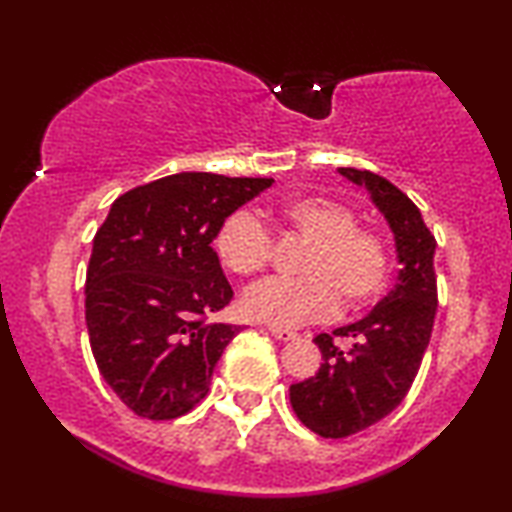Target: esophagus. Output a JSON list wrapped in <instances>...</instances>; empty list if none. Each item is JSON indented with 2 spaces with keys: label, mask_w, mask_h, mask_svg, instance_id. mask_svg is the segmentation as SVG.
Instances as JSON below:
<instances>
[{
  "label": "esophagus",
  "mask_w": 512,
  "mask_h": 512,
  "mask_svg": "<svg viewBox=\"0 0 512 512\" xmlns=\"http://www.w3.org/2000/svg\"><path fill=\"white\" fill-rule=\"evenodd\" d=\"M268 331H270V335H275L277 340H284V342L296 338V331H291V328H284V326L272 324V326H268Z\"/></svg>",
  "instance_id": "34e87169"
}]
</instances>
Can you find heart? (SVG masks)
Segmentation results:
<instances>
[{
	"mask_svg": "<svg viewBox=\"0 0 512 512\" xmlns=\"http://www.w3.org/2000/svg\"><path fill=\"white\" fill-rule=\"evenodd\" d=\"M284 233L307 242L296 279H268L244 293L242 310L275 326H300L373 303L389 277V249L375 230L356 226L354 214L328 198H293L268 207ZM221 263L240 277L261 272L270 261L272 237L254 214H230L216 233Z\"/></svg>",
	"mask_w": 512,
	"mask_h": 512,
	"instance_id": "b5f03b06",
	"label": "heart"
}]
</instances>
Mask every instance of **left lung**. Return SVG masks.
<instances>
[{
  "label": "left lung",
  "mask_w": 512,
  "mask_h": 512,
  "mask_svg": "<svg viewBox=\"0 0 512 512\" xmlns=\"http://www.w3.org/2000/svg\"><path fill=\"white\" fill-rule=\"evenodd\" d=\"M342 177L366 188L394 235L401 263L396 284L366 317L319 333L321 368L310 380L291 384V408L321 438H345L387 417L408 394L429 347L436 319V240L415 202L380 174L338 167ZM335 337H347L340 348Z\"/></svg>",
  "instance_id": "left-lung-1"
}]
</instances>
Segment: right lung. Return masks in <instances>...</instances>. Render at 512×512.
Listing matches in <instances>:
<instances>
[{
  "instance_id": "right-lung-1",
  "label": "right lung",
  "mask_w": 512,
  "mask_h": 512,
  "mask_svg": "<svg viewBox=\"0 0 512 512\" xmlns=\"http://www.w3.org/2000/svg\"><path fill=\"white\" fill-rule=\"evenodd\" d=\"M272 181L179 172L111 205L86 272V324L100 375L135 415L174 419L207 396L242 331L209 321L233 298L212 242Z\"/></svg>"
}]
</instances>
